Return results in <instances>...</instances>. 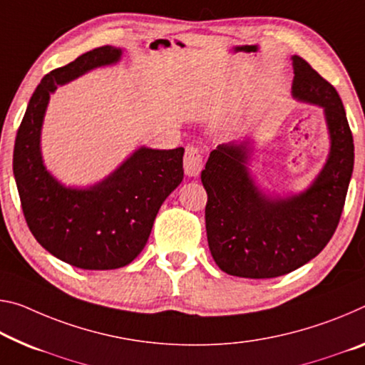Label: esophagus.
Segmentation results:
<instances>
[{"mask_svg":"<svg viewBox=\"0 0 365 365\" xmlns=\"http://www.w3.org/2000/svg\"><path fill=\"white\" fill-rule=\"evenodd\" d=\"M183 169L188 177H198L201 169H203V155L198 148L188 146L185 149L183 158Z\"/></svg>","mask_w":365,"mask_h":365,"instance_id":"1","label":"esophagus"}]
</instances>
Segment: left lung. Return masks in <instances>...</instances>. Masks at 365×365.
<instances>
[{
  "label": "left lung",
  "instance_id": "1",
  "mask_svg": "<svg viewBox=\"0 0 365 365\" xmlns=\"http://www.w3.org/2000/svg\"><path fill=\"white\" fill-rule=\"evenodd\" d=\"M292 96L323 108L329 133L327 164L299 195L269 198L250 177V143L219 144L201 182L207 245L224 273L264 279L291 273L315 258L343 212L354 167V141L336 89L304 58L292 56Z\"/></svg>",
  "mask_w": 365,
  "mask_h": 365
}]
</instances>
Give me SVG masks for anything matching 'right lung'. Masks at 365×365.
<instances>
[{"label":"right lung","instance_id":"right-lung-1","mask_svg":"<svg viewBox=\"0 0 365 365\" xmlns=\"http://www.w3.org/2000/svg\"><path fill=\"white\" fill-rule=\"evenodd\" d=\"M121 50L99 47L45 74L17 130L13 172L22 212L45 250L81 269H117L140 255L167 196L183 180V148L133 153L106 180L69 188L45 169L40 131L50 94L91 69L117 63Z\"/></svg>","mask_w":365,"mask_h":365}]
</instances>
